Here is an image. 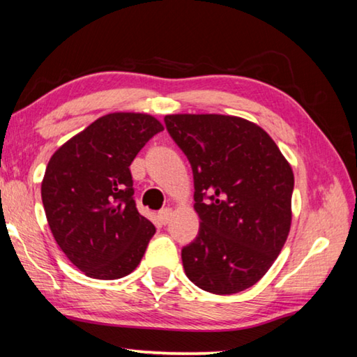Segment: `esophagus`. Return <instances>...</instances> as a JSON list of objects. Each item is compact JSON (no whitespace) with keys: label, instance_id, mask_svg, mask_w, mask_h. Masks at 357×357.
Returning <instances> with one entry per match:
<instances>
[{"label":"esophagus","instance_id":"1","mask_svg":"<svg viewBox=\"0 0 357 357\" xmlns=\"http://www.w3.org/2000/svg\"><path fill=\"white\" fill-rule=\"evenodd\" d=\"M172 216H173V209L172 208H165V209H162L160 213H158V219H160L162 224H168L169 219H172Z\"/></svg>","mask_w":357,"mask_h":357}]
</instances>
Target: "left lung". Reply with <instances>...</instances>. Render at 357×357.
I'll return each mask as SVG.
<instances>
[{
    "mask_svg": "<svg viewBox=\"0 0 357 357\" xmlns=\"http://www.w3.org/2000/svg\"><path fill=\"white\" fill-rule=\"evenodd\" d=\"M167 130L194 172L199 236L183 248L200 289L230 296L267 273L292 222L294 173L257 123L224 114H168Z\"/></svg>",
    "mask_w": 357,
    "mask_h": 357,
    "instance_id": "left-lung-1",
    "label": "left lung"
}]
</instances>
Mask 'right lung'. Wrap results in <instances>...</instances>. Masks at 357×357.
<instances>
[{"mask_svg": "<svg viewBox=\"0 0 357 357\" xmlns=\"http://www.w3.org/2000/svg\"><path fill=\"white\" fill-rule=\"evenodd\" d=\"M163 126L144 112H111L54 152L41 183L56 245L84 275L123 278L138 267L154 224L133 200L130 165Z\"/></svg>", "mask_w": 357, "mask_h": 357, "instance_id": "obj_1", "label": "right lung"}]
</instances>
